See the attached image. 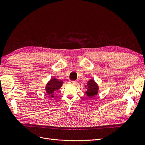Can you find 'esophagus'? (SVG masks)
<instances>
[{"mask_svg": "<svg viewBox=\"0 0 145 145\" xmlns=\"http://www.w3.org/2000/svg\"><path fill=\"white\" fill-rule=\"evenodd\" d=\"M69 83H71V84H72V85H76L77 82L76 81H70Z\"/></svg>", "mask_w": 145, "mask_h": 145, "instance_id": "obj_1", "label": "esophagus"}]
</instances>
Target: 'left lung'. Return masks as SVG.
Wrapping results in <instances>:
<instances>
[{"mask_svg": "<svg viewBox=\"0 0 145 145\" xmlns=\"http://www.w3.org/2000/svg\"><path fill=\"white\" fill-rule=\"evenodd\" d=\"M85 87L86 91L85 94L88 98L94 97L95 95H97L99 93V86L94 79H90L87 83H86Z\"/></svg>", "mask_w": 145, "mask_h": 145, "instance_id": "left-lung-1", "label": "left lung"}]
</instances>
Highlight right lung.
<instances>
[{"label":"right lung","mask_w":145,"mask_h":145,"mask_svg":"<svg viewBox=\"0 0 145 145\" xmlns=\"http://www.w3.org/2000/svg\"><path fill=\"white\" fill-rule=\"evenodd\" d=\"M63 84V81L57 79L55 77H52L47 82L45 87L46 93L51 98L54 97V93L59 90Z\"/></svg>","instance_id":"right-lung-1"}]
</instances>
